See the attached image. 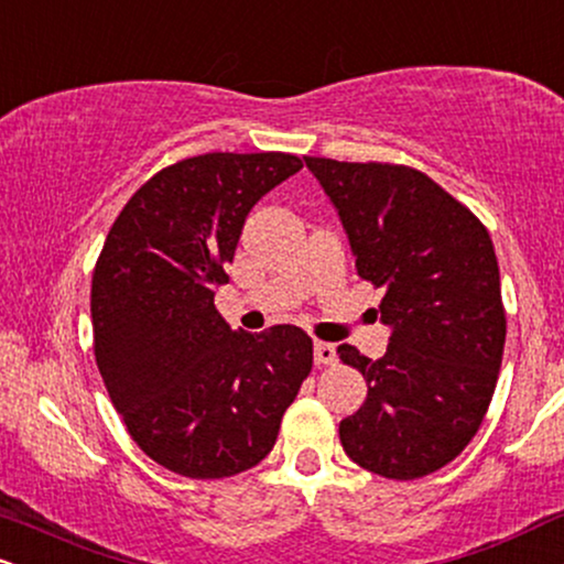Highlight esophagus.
<instances>
[{"label":"esophagus","mask_w":564,"mask_h":564,"mask_svg":"<svg viewBox=\"0 0 564 564\" xmlns=\"http://www.w3.org/2000/svg\"><path fill=\"white\" fill-rule=\"evenodd\" d=\"M336 347L328 341H315V362L317 365H334L336 362Z\"/></svg>","instance_id":"obj_1"}]
</instances>
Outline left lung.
<instances>
[{
  "mask_svg": "<svg viewBox=\"0 0 564 564\" xmlns=\"http://www.w3.org/2000/svg\"><path fill=\"white\" fill-rule=\"evenodd\" d=\"M336 207L357 273L383 289L381 359L341 344L368 397L338 425L351 463L393 480L452 463L491 404L505 351L499 264L484 223L429 175L304 158Z\"/></svg>",
  "mask_w": 564,
  "mask_h": 564,
  "instance_id": "obj_1",
  "label": "left lung"
}]
</instances>
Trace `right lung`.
Listing matches in <instances>:
<instances>
[{"mask_svg": "<svg viewBox=\"0 0 564 564\" xmlns=\"http://www.w3.org/2000/svg\"><path fill=\"white\" fill-rule=\"evenodd\" d=\"M300 171L283 152L181 160L128 199L101 247L99 372L141 452L178 476L228 478L262 463L312 370L302 328L243 334L215 310L247 215Z\"/></svg>", "mask_w": 564, "mask_h": 564, "instance_id": "1", "label": "right lung"}]
</instances>
